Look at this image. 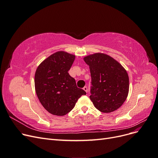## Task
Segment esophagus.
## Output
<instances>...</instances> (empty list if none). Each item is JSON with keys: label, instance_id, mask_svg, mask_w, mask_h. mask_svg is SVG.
Returning a JSON list of instances; mask_svg holds the SVG:
<instances>
[{"label": "esophagus", "instance_id": "obj_1", "mask_svg": "<svg viewBox=\"0 0 158 158\" xmlns=\"http://www.w3.org/2000/svg\"><path fill=\"white\" fill-rule=\"evenodd\" d=\"M83 89L85 91V92H88V88H87L86 86H84V87L83 88Z\"/></svg>", "mask_w": 158, "mask_h": 158}]
</instances>
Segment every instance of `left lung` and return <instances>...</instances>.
Here are the masks:
<instances>
[{
    "instance_id": "obj_1",
    "label": "left lung",
    "mask_w": 158,
    "mask_h": 158,
    "mask_svg": "<svg viewBox=\"0 0 158 158\" xmlns=\"http://www.w3.org/2000/svg\"><path fill=\"white\" fill-rule=\"evenodd\" d=\"M89 66L91 95L95 108L111 113L120 107L128 96V76L125 69L109 55L95 53L84 58Z\"/></svg>"
}]
</instances>
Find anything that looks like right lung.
<instances>
[{"instance_id":"right-lung-1","label":"right lung","mask_w":158,"mask_h":158,"mask_svg":"<svg viewBox=\"0 0 158 158\" xmlns=\"http://www.w3.org/2000/svg\"><path fill=\"white\" fill-rule=\"evenodd\" d=\"M75 56L64 51L51 55L38 66L35 88L42 106L50 113L63 116L73 109L78 99L86 92L76 86L69 74Z\"/></svg>"}]
</instances>
